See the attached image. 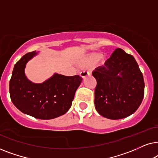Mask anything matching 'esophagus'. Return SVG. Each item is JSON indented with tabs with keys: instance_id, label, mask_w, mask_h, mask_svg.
I'll return each instance as SVG.
<instances>
[{
	"instance_id": "1",
	"label": "esophagus",
	"mask_w": 158,
	"mask_h": 158,
	"mask_svg": "<svg viewBox=\"0 0 158 158\" xmlns=\"http://www.w3.org/2000/svg\"><path fill=\"white\" fill-rule=\"evenodd\" d=\"M90 75V73L89 71H83V72L81 73V76L83 79H84L86 76H88V75Z\"/></svg>"
}]
</instances>
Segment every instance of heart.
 <instances>
[{
	"label": "heart",
	"instance_id": "b5f03b06",
	"mask_svg": "<svg viewBox=\"0 0 158 158\" xmlns=\"http://www.w3.org/2000/svg\"><path fill=\"white\" fill-rule=\"evenodd\" d=\"M100 57H101V55H99V54H94V55H92V56H91L92 59H94V60L98 59Z\"/></svg>",
	"mask_w": 158,
	"mask_h": 158
}]
</instances>
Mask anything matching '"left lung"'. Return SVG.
Segmentation results:
<instances>
[{
	"instance_id": "obj_1",
	"label": "left lung",
	"mask_w": 158,
	"mask_h": 158,
	"mask_svg": "<svg viewBox=\"0 0 158 158\" xmlns=\"http://www.w3.org/2000/svg\"><path fill=\"white\" fill-rule=\"evenodd\" d=\"M92 75L97 81L95 108L100 115L115 120L137 111L144 97V82L132 55L117 48Z\"/></svg>"
}]
</instances>
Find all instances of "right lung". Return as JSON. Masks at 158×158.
Returning a JSON list of instances; mask_svg holds the SVG:
<instances>
[{
	"instance_id": "obj_1",
	"label": "right lung",
	"mask_w": 158,
	"mask_h": 158,
	"mask_svg": "<svg viewBox=\"0 0 158 158\" xmlns=\"http://www.w3.org/2000/svg\"><path fill=\"white\" fill-rule=\"evenodd\" d=\"M36 55V51L26 54L15 64L9 83L10 99L23 114L40 119H52L70 109L82 77L55 73L44 83H32L25 75L24 69Z\"/></svg>"
}]
</instances>
